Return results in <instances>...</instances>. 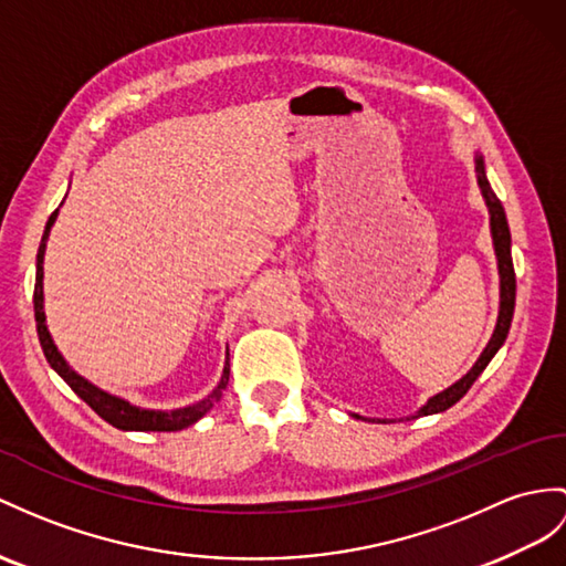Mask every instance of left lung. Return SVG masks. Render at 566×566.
I'll return each mask as SVG.
<instances>
[{
    "label": "left lung",
    "mask_w": 566,
    "mask_h": 566,
    "mask_svg": "<svg viewBox=\"0 0 566 566\" xmlns=\"http://www.w3.org/2000/svg\"><path fill=\"white\" fill-rule=\"evenodd\" d=\"M475 172H478V185L482 191V199L488 203V211H490V230H492V242H494V254H497V266H500V316H497V326H494V334L490 338V343L485 346V350L480 353L478 363L471 367L465 377H461L457 384H451L449 389H444L442 394L432 396L430 401H427L420 410L418 416L412 418H420V416H432V412H442L447 408H451L457 401L465 396V391L473 387V381L482 375V369L490 365V360L497 350L502 348V343L506 340L509 334V326H512V316H514V305H516V273H514V261H512V232H509V223H506V213H504V206L494 195L490 182H488V175H485V163H482V156H475ZM360 418V416H355ZM375 422V420H371ZM384 422V420H377Z\"/></svg>",
    "instance_id": "left-lung-1"
}]
</instances>
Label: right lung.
I'll return each mask as SVG.
<instances>
[{"mask_svg": "<svg viewBox=\"0 0 566 566\" xmlns=\"http://www.w3.org/2000/svg\"><path fill=\"white\" fill-rule=\"evenodd\" d=\"M57 211L50 216L45 232H43V240H40V247H38L35 291H33L38 338H40V346H43V353L48 357L50 367L57 371V375L69 384V387H72V391L81 398V401H86L105 422L117 427V430L177 432V430H185V427H189V424H195L197 420H201L206 412L213 408L216 401H220V396H223V389L228 387V379H230L228 363H226V369H223V377H220V381H218V387L213 389V394L206 396L203 401H199L195 406H187V408H175V410H146V408H139V406H132L129 401H124V398H119V396H113V394L98 389L88 379L76 375V371L66 365V360L62 357V353L57 350V346H54V340H52L48 324H45V307H43V259H45L50 228L54 226V220H57Z\"/></svg>", "mask_w": 566, "mask_h": 566, "instance_id": "right-lung-1", "label": "right lung"}]
</instances>
